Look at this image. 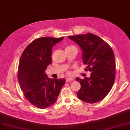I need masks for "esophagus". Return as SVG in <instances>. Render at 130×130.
Wrapping results in <instances>:
<instances>
[{"instance_id":"1","label":"esophagus","mask_w":130,"mask_h":130,"mask_svg":"<svg viewBox=\"0 0 130 130\" xmlns=\"http://www.w3.org/2000/svg\"><path fill=\"white\" fill-rule=\"evenodd\" d=\"M73 79L72 78H68L66 79V82H69V81H73Z\"/></svg>"}]
</instances>
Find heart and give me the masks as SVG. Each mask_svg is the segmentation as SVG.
<instances>
[{
	"instance_id": "b5f03b06",
	"label": "heart",
	"mask_w": 130,
	"mask_h": 130,
	"mask_svg": "<svg viewBox=\"0 0 130 130\" xmlns=\"http://www.w3.org/2000/svg\"><path fill=\"white\" fill-rule=\"evenodd\" d=\"M72 47V46H68V47ZM66 47V48H67Z\"/></svg>"
}]
</instances>
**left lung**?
I'll return each instance as SVG.
<instances>
[{
  "instance_id": "obj_1",
  "label": "left lung",
  "mask_w": 130,
  "mask_h": 130,
  "mask_svg": "<svg viewBox=\"0 0 130 130\" xmlns=\"http://www.w3.org/2000/svg\"><path fill=\"white\" fill-rule=\"evenodd\" d=\"M79 45L83 52L86 70L92 72L90 76L79 81L81 88L78 98L88 103H95L103 99L110 92L115 79V59L112 49L108 43L93 34L69 36Z\"/></svg>"
}]
</instances>
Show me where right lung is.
Listing matches in <instances>:
<instances>
[{"label":"right lung","mask_w":130,"mask_h":130,"mask_svg":"<svg viewBox=\"0 0 130 130\" xmlns=\"http://www.w3.org/2000/svg\"><path fill=\"white\" fill-rule=\"evenodd\" d=\"M63 38H37L26 47L20 57L19 85L29 102L38 108L45 109L54 104L65 84V79H50L45 72L52 62V47Z\"/></svg>","instance_id":"obj_1"}]
</instances>
